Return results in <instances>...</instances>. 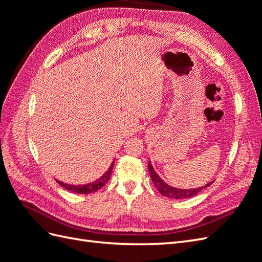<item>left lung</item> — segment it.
<instances>
[{
	"instance_id": "left-lung-1",
	"label": "left lung",
	"mask_w": 262,
	"mask_h": 262,
	"mask_svg": "<svg viewBox=\"0 0 262 262\" xmlns=\"http://www.w3.org/2000/svg\"><path fill=\"white\" fill-rule=\"evenodd\" d=\"M148 171H149L150 178H152L153 184L157 188L158 191H160L163 195L170 198V199H187V198H191V196L199 193L204 188L209 187L213 182V181H211V182H209V184H207L205 186H202L200 188L178 189V188L169 186L168 184H166L164 180H162V178L158 176V173L154 170L150 162L148 163Z\"/></svg>"
}]
</instances>
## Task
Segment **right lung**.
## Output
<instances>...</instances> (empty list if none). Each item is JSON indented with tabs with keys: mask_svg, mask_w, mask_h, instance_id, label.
Returning <instances> with one entry per match:
<instances>
[{
	"mask_svg": "<svg viewBox=\"0 0 262 262\" xmlns=\"http://www.w3.org/2000/svg\"><path fill=\"white\" fill-rule=\"evenodd\" d=\"M114 165H115V161L112 163L110 167L108 168V170L104 173V175H102L100 178H98L97 180H95L94 182H90V184H86V185H69V184H64V182L59 181V180H57V182L64 189L69 190V191H72L74 193H82V194L93 193L95 191H97V190H99L102 186H105L106 182H108V180L110 179V175H112Z\"/></svg>",
	"mask_w": 262,
	"mask_h": 262,
	"instance_id": "1",
	"label": "right lung"
}]
</instances>
